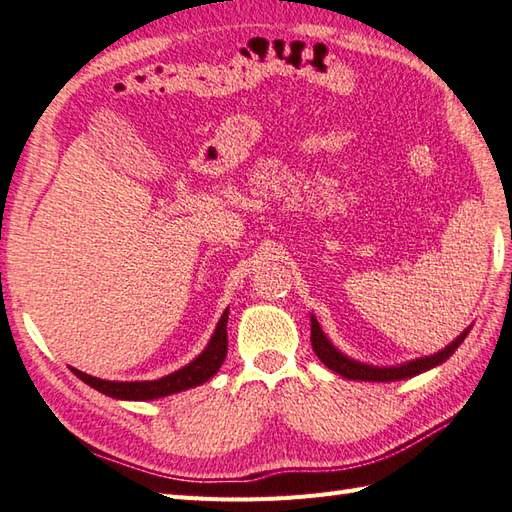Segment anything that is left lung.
I'll list each match as a JSON object with an SVG mask.
<instances>
[{
  "label": "left lung",
  "instance_id": "8db88e82",
  "mask_svg": "<svg viewBox=\"0 0 512 512\" xmlns=\"http://www.w3.org/2000/svg\"><path fill=\"white\" fill-rule=\"evenodd\" d=\"M469 331L471 328H467V331H464L458 339H453V342L445 350L436 352V355L410 361L399 368H374V366H366V363L352 361V359L344 357L339 350H335V346L324 337L322 328H320V324H317L315 317H311V344H313L317 359H320L328 370L342 374V377L352 379V381H381L383 383V381H399V379L414 377V374H420V372L438 366V363H442V361H447L453 352H456V348L464 342V337L469 335Z\"/></svg>",
  "mask_w": 512,
  "mask_h": 512
}]
</instances>
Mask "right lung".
Returning <instances> with one entry per match:
<instances>
[{"label":"right lung","mask_w":512,"mask_h":512,"mask_svg":"<svg viewBox=\"0 0 512 512\" xmlns=\"http://www.w3.org/2000/svg\"><path fill=\"white\" fill-rule=\"evenodd\" d=\"M227 355V309L221 315V320L217 324V331H214L208 348L201 352V355L188 363L186 368H181L168 377H162L157 381H105V379H96L89 377V374L72 368L78 379L85 381L87 385H92L94 390L111 396V399H124V401H151V399H160V396L175 394L181 390L195 388V385L206 383L212 379L217 370L221 368V363L225 361Z\"/></svg>","instance_id":"right-lung-1"}]
</instances>
